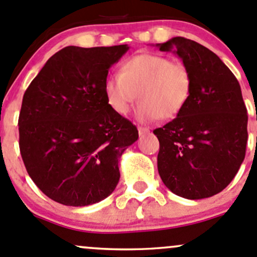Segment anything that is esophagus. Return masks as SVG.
I'll return each instance as SVG.
<instances>
[{"label":"esophagus","mask_w":257,"mask_h":257,"mask_svg":"<svg viewBox=\"0 0 257 257\" xmlns=\"http://www.w3.org/2000/svg\"><path fill=\"white\" fill-rule=\"evenodd\" d=\"M138 132H139V136H145V134L150 133V129L148 126H139Z\"/></svg>","instance_id":"esophagus-1"}]
</instances>
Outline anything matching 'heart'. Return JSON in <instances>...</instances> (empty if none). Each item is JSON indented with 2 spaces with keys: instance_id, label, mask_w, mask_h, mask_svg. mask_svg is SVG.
Here are the masks:
<instances>
[{
  "instance_id": "1",
  "label": "heart",
  "mask_w": 257,
  "mask_h": 257,
  "mask_svg": "<svg viewBox=\"0 0 257 257\" xmlns=\"http://www.w3.org/2000/svg\"><path fill=\"white\" fill-rule=\"evenodd\" d=\"M192 88L187 67L154 54H139L121 64L119 75L106 80L104 93L118 114H126L142 99L138 115L142 120L171 119L182 112Z\"/></svg>"
}]
</instances>
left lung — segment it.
I'll list each match as a JSON object with an SVG mask.
<instances>
[{"label":"left lung","instance_id":"8db88e82","mask_svg":"<svg viewBox=\"0 0 257 257\" xmlns=\"http://www.w3.org/2000/svg\"><path fill=\"white\" fill-rule=\"evenodd\" d=\"M161 51H174L192 79L182 112L154 131L160 143L158 170L172 193L202 199L221 192L245 158L247 110L236 77L208 48L175 37Z\"/></svg>","mask_w":257,"mask_h":257}]
</instances>
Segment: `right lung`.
Returning <instances> with one entry per match:
<instances>
[{
  "instance_id": "1",
  "label": "right lung",
  "mask_w": 257,
  "mask_h": 257,
  "mask_svg": "<svg viewBox=\"0 0 257 257\" xmlns=\"http://www.w3.org/2000/svg\"><path fill=\"white\" fill-rule=\"evenodd\" d=\"M114 47H66L47 61L24 92L20 150L40 191L64 206L83 207L109 196L124 150L138 140L131 120L104 93L108 70L126 53Z\"/></svg>"
}]
</instances>
